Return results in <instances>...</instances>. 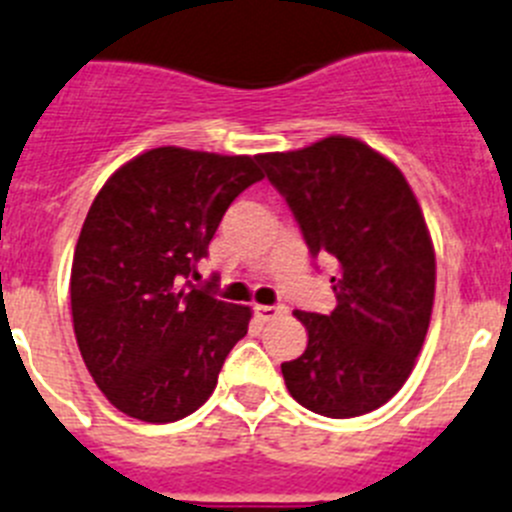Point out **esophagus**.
Listing matches in <instances>:
<instances>
[{
	"mask_svg": "<svg viewBox=\"0 0 512 512\" xmlns=\"http://www.w3.org/2000/svg\"><path fill=\"white\" fill-rule=\"evenodd\" d=\"M252 311H255V316L260 321H273V319H278V316H283L285 308L283 306H255Z\"/></svg>",
	"mask_w": 512,
	"mask_h": 512,
	"instance_id": "34e87169",
	"label": "esophagus"
}]
</instances>
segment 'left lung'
Returning a JSON list of instances; mask_svg holds the SVG:
<instances>
[{"label":"left lung","mask_w":512,"mask_h":512,"mask_svg":"<svg viewBox=\"0 0 512 512\" xmlns=\"http://www.w3.org/2000/svg\"><path fill=\"white\" fill-rule=\"evenodd\" d=\"M311 257H334L336 308L293 311L308 347L283 362L290 395L326 418L388 403L411 375L434 308L436 260L403 173L365 142L326 137L257 155Z\"/></svg>","instance_id":"1"}]
</instances>
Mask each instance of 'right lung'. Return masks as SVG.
<instances>
[{"label": "right lung", "mask_w": 512, "mask_h": 512, "mask_svg": "<svg viewBox=\"0 0 512 512\" xmlns=\"http://www.w3.org/2000/svg\"><path fill=\"white\" fill-rule=\"evenodd\" d=\"M257 158L155 147L114 173L86 214L71 267L73 331L109 403L147 423L209 400L250 308L219 301L199 262Z\"/></svg>", "instance_id": "add662e5"}]
</instances>
